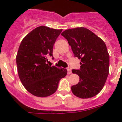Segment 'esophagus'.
<instances>
[{
	"instance_id": "34e87169",
	"label": "esophagus",
	"mask_w": 122,
	"mask_h": 122,
	"mask_svg": "<svg viewBox=\"0 0 122 122\" xmlns=\"http://www.w3.org/2000/svg\"><path fill=\"white\" fill-rule=\"evenodd\" d=\"M67 71H68V74H71V73H72V71H71V68H67Z\"/></svg>"
}]
</instances>
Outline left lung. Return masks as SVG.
<instances>
[{
  "instance_id": "obj_1",
  "label": "left lung",
  "mask_w": 122,
  "mask_h": 122,
  "mask_svg": "<svg viewBox=\"0 0 122 122\" xmlns=\"http://www.w3.org/2000/svg\"><path fill=\"white\" fill-rule=\"evenodd\" d=\"M71 46L74 57L80 59V68L72 70L80 77L77 84L71 86L76 96L88 99L102 89L109 74V56L102 39L83 27L69 29L61 34Z\"/></svg>"
}]
</instances>
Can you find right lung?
Segmentation results:
<instances>
[{"label":"right lung","instance_id":"add662e5","mask_svg":"<svg viewBox=\"0 0 122 122\" xmlns=\"http://www.w3.org/2000/svg\"><path fill=\"white\" fill-rule=\"evenodd\" d=\"M62 30L45 26L36 28L23 38L19 48L16 63L19 77L26 89L34 96L44 97L57 89L67 70L46 63L52 57L53 46Z\"/></svg>","mask_w":122,"mask_h":122}]
</instances>
